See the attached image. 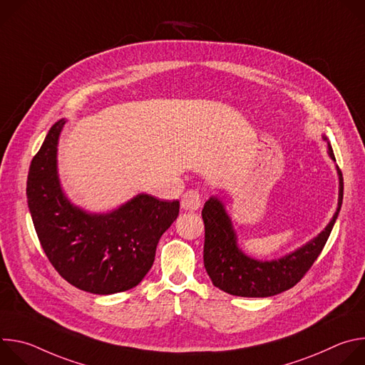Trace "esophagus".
Returning a JSON list of instances; mask_svg holds the SVG:
<instances>
[{
	"instance_id": "esophagus-1",
	"label": "esophagus",
	"mask_w": 365,
	"mask_h": 365,
	"mask_svg": "<svg viewBox=\"0 0 365 365\" xmlns=\"http://www.w3.org/2000/svg\"><path fill=\"white\" fill-rule=\"evenodd\" d=\"M180 205L183 211H190V212L197 211L202 205V196L197 190H193V189L187 190L183 193Z\"/></svg>"
}]
</instances>
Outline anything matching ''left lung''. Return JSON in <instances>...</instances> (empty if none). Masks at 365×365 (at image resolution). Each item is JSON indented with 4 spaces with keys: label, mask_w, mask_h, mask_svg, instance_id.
Returning a JSON list of instances; mask_svg holds the SVG:
<instances>
[{
    "label": "left lung",
    "mask_w": 365,
    "mask_h": 365,
    "mask_svg": "<svg viewBox=\"0 0 365 365\" xmlns=\"http://www.w3.org/2000/svg\"><path fill=\"white\" fill-rule=\"evenodd\" d=\"M324 140L328 138L324 135ZM328 154L335 160L334 150L328 141ZM338 207L325 230L300 248L270 262H259L244 254L237 244L230 215L224 203L212 196L205 202L202 218L205 224L203 264L215 287L241 297H269L289 290L307 273L324 250L334 224L338 218L344 196V179L341 170Z\"/></svg>",
    "instance_id": "8db88e82"
}]
</instances>
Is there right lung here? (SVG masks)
<instances>
[{"mask_svg":"<svg viewBox=\"0 0 365 365\" xmlns=\"http://www.w3.org/2000/svg\"><path fill=\"white\" fill-rule=\"evenodd\" d=\"M65 124L51 125L29 170L27 202L38 241L72 286L93 294L130 290L151 269L160 237L179 215V200L140 193L108 214H91L71 203L58 175Z\"/></svg>","mask_w":365,"mask_h":365,"instance_id":"obj_1","label":"right lung"}]
</instances>
